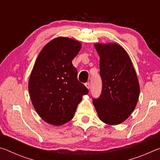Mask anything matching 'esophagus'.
Segmentation results:
<instances>
[{"label":"esophagus","mask_w":160,"mask_h":160,"mask_svg":"<svg viewBox=\"0 0 160 160\" xmlns=\"http://www.w3.org/2000/svg\"><path fill=\"white\" fill-rule=\"evenodd\" d=\"M85 85L86 88L88 89V90H90V88H91V87H90V83H89V82H87V83H85Z\"/></svg>","instance_id":"esophagus-1"}]
</instances>
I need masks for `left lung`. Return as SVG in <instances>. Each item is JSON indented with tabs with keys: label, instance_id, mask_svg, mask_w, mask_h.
I'll return each instance as SVG.
<instances>
[{
	"label": "left lung",
	"instance_id": "left-lung-1",
	"mask_svg": "<svg viewBox=\"0 0 160 160\" xmlns=\"http://www.w3.org/2000/svg\"><path fill=\"white\" fill-rule=\"evenodd\" d=\"M102 90L93 99L100 120L107 125L123 123L133 112L138 101L140 85L126 51L116 43H96Z\"/></svg>",
	"mask_w": 160,
	"mask_h": 160
}]
</instances>
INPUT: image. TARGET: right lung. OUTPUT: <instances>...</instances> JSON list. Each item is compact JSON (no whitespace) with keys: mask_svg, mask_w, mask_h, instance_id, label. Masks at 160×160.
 Returning <instances> with one entry per match:
<instances>
[{"mask_svg":"<svg viewBox=\"0 0 160 160\" xmlns=\"http://www.w3.org/2000/svg\"><path fill=\"white\" fill-rule=\"evenodd\" d=\"M82 44L58 37L46 44L35 61L28 89L32 105L45 122L62 126L73 118L77 107L88 90L77 78L72 60Z\"/></svg>","mask_w":160,"mask_h":160,"instance_id":"1","label":"right lung"}]
</instances>
